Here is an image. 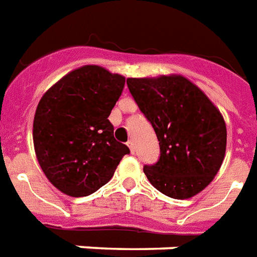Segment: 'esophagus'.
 I'll use <instances>...</instances> for the list:
<instances>
[{"label": "esophagus", "mask_w": 257, "mask_h": 257, "mask_svg": "<svg viewBox=\"0 0 257 257\" xmlns=\"http://www.w3.org/2000/svg\"><path fill=\"white\" fill-rule=\"evenodd\" d=\"M126 146H128L129 150H131V153L134 154L135 153V143H134V142H132V140H129L128 143H126Z\"/></svg>", "instance_id": "obj_1"}]
</instances>
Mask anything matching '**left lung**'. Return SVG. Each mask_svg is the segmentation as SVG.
Instances as JSON below:
<instances>
[{
	"label": "left lung",
	"mask_w": 257,
	"mask_h": 257,
	"mask_svg": "<svg viewBox=\"0 0 257 257\" xmlns=\"http://www.w3.org/2000/svg\"><path fill=\"white\" fill-rule=\"evenodd\" d=\"M139 109L157 134L161 157L144 174L173 199H189L210 184L226 154V123L215 104L181 75L129 77Z\"/></svg>",
	"instance_id": "8db88e82"
}]
</instances>
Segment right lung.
<instances>
[{"label": "right lung", "mask_w": 257, "mask_h": 257, "mask_svg": "<svg viewBox=\"0 0 257 257\" xmlns=\"http://www.w3.org/2000/svg\"><path fill=\"white\" fill-rule=\"evenodd\" d=\"M125 77L99 65L70 70L38 103L32 139L42 172L72 197L88 196L111 180L129 148L114 139L107 117Z\"/></svg>", "instance_id": "right-lung-1"}]
</instances>
